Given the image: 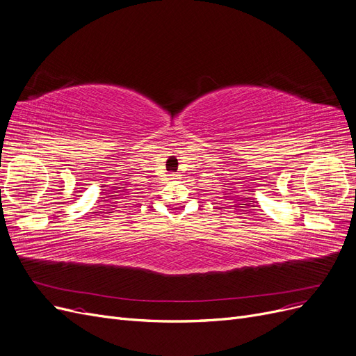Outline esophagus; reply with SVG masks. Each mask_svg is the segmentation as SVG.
I'll list each match as a JSON object with an SVG mask.
<instances>
[{
	"mask_svg": "<svg viewBox=\"0 0 356 356\" xmlns=\"http://www.w3.org/2000/svg\"><path fill=\"white\" fill-rule=\"evenodd\" d=\"M178 177H179L178 174H169V178H170V179H178Z\"/></svg>",
	"mask_w": 356,
	"mask_h": 356,
	"instance_id": "obj_1",
	"label": "esophagus"
}]
</instances>
